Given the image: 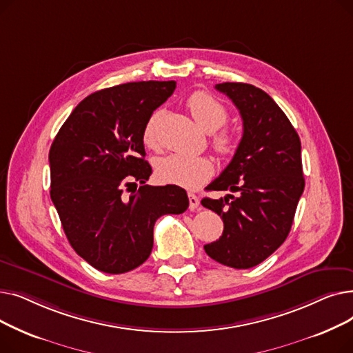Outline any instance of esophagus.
<instances>
[{
	"label": "esophagus",
	"mask_w": 353,
	"mask_h": 353,
	"mask_svg": "<svg viewBox=\"0 0 353 353\" xmlns=\"http://www.w3.org/2000/svg\"><path fill=\"white\" fill-rule=\"evenodd\" d=\"M199 206H200L199 197H197L196 194H193V193H189V209H190L192 212H194V210L199 209Z\"/></svg>",
	"instance_id": "esophagus-1"
}]
</instances>
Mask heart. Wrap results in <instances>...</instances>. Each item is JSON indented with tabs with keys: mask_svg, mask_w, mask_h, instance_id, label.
<instances>
[{
	"mask_svg": "<svg viewBox=\"0 0 353 353\" xmlns=\"http://www.w3.org/2000/svg\"><path fill=\"white\" fill-rule=\"evenodd\" d=\"M186 105L194 121L206 132H214L228 121V108L205 91H194ZM159 114L147 121L143 130V141L148 147H156V125ZM213 147L220 156H230L237 147V139L232 132L223 130L213 137ZM214 173V164L205 156L172 154L156 163V177L165 184H174L183 189H197Z\"/></svg>",
	"mask_w": 353,
	"mask_h": 353,
	"instance_id": "heart-1",
	"label": "heart"
}]
</instances>
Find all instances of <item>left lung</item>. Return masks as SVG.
I'll return each mask as SVG.
<instances>
[{
	"label": "left lung",
	"mask_w": 353,
	"mask_h": 353,
	"mask_svg": "<svg viewBox=\"0 0 353 353\" xmlns=\"http://www.w3.org/2000/svg\"><path fill=\"white\" fill-rule=\"evenodd\" d=\"M243 120V136L221 174L208 189L229 190L201 205L225 223L219 240L205 246L213 261L234 269L262 263L289 234L305 189L301 139L292 123L263 90L246 83H221Z\"/></svg>",
	"instance_id": "1"
}]
</instances>
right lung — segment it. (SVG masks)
<instances>
[{"mask_svg": "<svg viewBox=\"0 0 353 353\" xmlns=\"http://www.w3.org/2000/svg\"><path fill=\"white\" fill-rule=\"evenodd\" d=\"M174 88L176 81H137L92 92L51 144V200L72 249L100 272L139 268L152 253L156 220L189 208L184 189L144 184L152 167L143 130ZM136 182L139 190L124 196Z\"/></svg>", "mask_w": 353, "mask_h": 353, "instance_id": "obj_1", "label": "right lung"}]
</instances>
